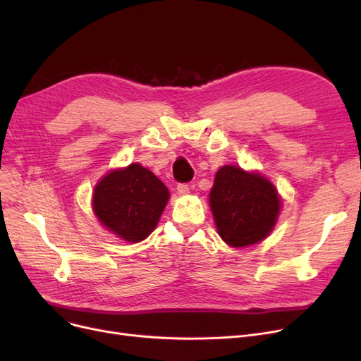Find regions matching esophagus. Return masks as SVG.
<instances>
[{"label":"esophagus","mask_w":361,"mask_h":361,"mask_svg":"<svg viewBox=\"0 0 361 361\" xmlns=\"http://www.w3.org/2000/svg\"><path fill=\"white\" fill-rule=\"evenodd\" d=\"M177 193H178L180 196L188 195V193H190V185H188V184H178V185H177Z\"/></svg>","instance_id":"obj_1"}]
</instances>
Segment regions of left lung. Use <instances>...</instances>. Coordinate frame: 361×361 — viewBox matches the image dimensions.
Wrapping results in <instances>:
<instances>
[{
  "instance_id": "left-lung-1",
  "label": "left lung",
  "mask_w": 361,
  "mask_h": 361,
  "mask_svg": "<svg viewBox=\"0 0 361 361\" xmlns=\"http://www.w3.org/2000/svg\"><path fill=\"white\" fill-rule=\"evenodd\" d=\"M219 237L231 247H249L267 238L281 214L276 187L257 171L224 165L209 193Z\"/></svg>"
}]
</instances>
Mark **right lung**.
<instances>
[{
  "label": "right lung",
  "mask_w": 361,
  "mask_h": 361,
  "mask_svg": "<svg viewBox=\"0 0 361 361\" xmlns=\"http://www.w3.org/2000/svg\"><path fill=\"white\" fill-rule=\"evenodd\" d=\"M168 200L166 185L135 162L111 169L97 183L92 209L108 231L127 243H139L157 228Z\"/></svg>",
  "instance_id": "add662e5"
}]
</instances>
